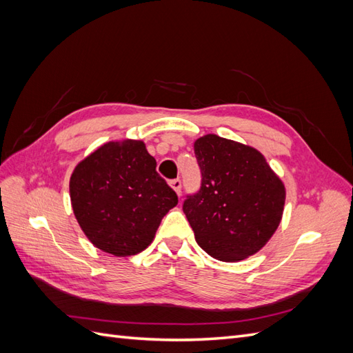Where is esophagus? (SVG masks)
I'll return each instance as SVG.
<instances>
[{"mask_svg": "<svg viewBox=\"0 0 353 353\" xmlns=\"http://www.w3.org/2000/svg\"><path fill=\"white\" fill-rule=\"evenodd\" d=\"M169 185L174 188V191H175V193H176L178 196L181 194V179H172V181H170V183H169Z\"/></svg>", "mask_w": 353, "mask_h": 353, "instance_id": "34e87169", "label": "esophagus"}]
</instances>
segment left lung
Segmentation results:
<instances>
[{
    "mask_svg": "<svg viewBox=\"0 0 353 353\" xmlns=\"http://www.w3.org/2000/svg\"><path fill=\"white\" fill-rule=\"evenodd\" d=\"M194 153L201 187L183 209L197 244L222 262L258 253L281 222L283 181L256 148L215 134L197 138Z\"/></svg>",
    "mask_w": 353,
    "mask_h": 353,
    "instance_id": "1",
    "label": "left lung"
}]
</instances>
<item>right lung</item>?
Returning <instances> with one entry per match:
<instances>
[{
    "label": "right lung",
    "instance_id": "obj_1",
    "mask_svg": "<svg viewBox=\"0 0 353 353\" xmlns=\"http://www.w3.org/2000/svg\"><path fill=\"white\" fill-rule=\"evenodd\" d=\"M69 191L87 239L119 258L147 249L162 218L178 203L141 140L100 145L74 166Z\"/></svg>",
    "mask_w": 353,
    "mask_h": 353
}]
</instances>
